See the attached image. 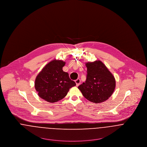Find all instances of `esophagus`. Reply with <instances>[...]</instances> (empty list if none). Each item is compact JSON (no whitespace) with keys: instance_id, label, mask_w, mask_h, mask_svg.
Instances as JSON below:
<instances>
[{"instance_id":"1","label":"esophagus","mask_w":147,"mask_h":147,"mask_svg":"<svg viewBox=\"0 0 147 147\" xmlns=\"http://www.w3.org/2000/svg\"><path fill=\"white\" fill-rule=\"evenodd\" d=\"M75 82H76V86H78L80 84V80L79 79H78L77 80H75Z\"/></svg>"}]
</instances>
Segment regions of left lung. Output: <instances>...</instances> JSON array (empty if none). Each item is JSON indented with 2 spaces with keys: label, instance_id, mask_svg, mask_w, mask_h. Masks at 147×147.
I'll return each instance as SVG.
<instances>
[{
  "label": "left lung",
  "instance_id": "left-lung-1",
  "mask_svg": "<svg viewBox=\"0 0 147 147\" xmlns=\"http://www.w3.org/2000/svg\"><path fill=\"white\" fill-rule=\"evenodd\" d=\"M86 79L78 88L88 100L102 103L112 95L116 86V80L107 67L100 61L86 63Z\"/></svg>",
  "mask_w": 147,
  "mask_h": 147
}]
</instances>
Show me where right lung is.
I'll list each match as a JSON object with an SVG mask.
<instances>
[{"label": "right lung", "instance_id": "right-lung-1", "mask_svg": "<svg viewBox=\"0 0 147 147\" xmlns=\"http://www.w3.org/2000/svg\"><path fill=\"white\" fill-rule=\"evenodd\" d=\"M65 63L63 61L54 59L37 75L35 88L41 98L50 103L58 102L76 85L75 82L69 79L68 74L62 69Z\"/></svg>", "mask_w": 147, "mask_h": 147}]
</instances>
